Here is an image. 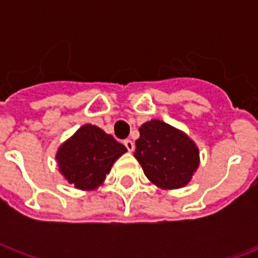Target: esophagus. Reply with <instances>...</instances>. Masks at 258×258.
<instances>
[{"instance_id": "esophagus-1", "label": "esophagus", "mask_w": 258, "mask_h": 258, "mask_svg": "<svg viewBox=\"0 0 258 258\" xmlns=\"http://www.w3.org/2000/svg\"><path fill=\"white\" fill-rule=\"evenodd\" d=\"M124 145H125V148H127V151H128V152L134 151V142H133L131 140L124 141Z\"/></svg>"}]
</instances>
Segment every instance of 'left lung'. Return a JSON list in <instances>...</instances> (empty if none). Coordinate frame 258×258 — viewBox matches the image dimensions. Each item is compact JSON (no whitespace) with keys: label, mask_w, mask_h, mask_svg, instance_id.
<instances>
[{"label":"left lung","mask_w":258,"mask_h":258,"mask_svg":"<svg viewBox=\"0 0 258 258\" xmlns=\"http://www.w3.org/2000/svg\"><path fill=\"white\" fill-rule=\"evenodd\" d=\"M199 148L182 130L162 120H149L140 127L135 159L146 178L160 189H179L189 184L200 164Z\"/></svg>","instance_id":"8db88e82"}]
</instances>
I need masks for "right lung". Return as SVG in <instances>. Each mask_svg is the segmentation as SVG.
<instances>
[{"label":"right lung","instance_id":"1","mask_svg":"<svg viewBox=\"0 0 258 258\" xmlns=\"http://www.w3.org/2000/svg\"><path fill=\"white\" fill-rule=\"evenodd\" d=\"M127 148L92 124L81 125L59 146L55 159L64 181L80 190L98 189Z\"/></svg>","mask_w":258,"mask_h":258}]
</instances>
